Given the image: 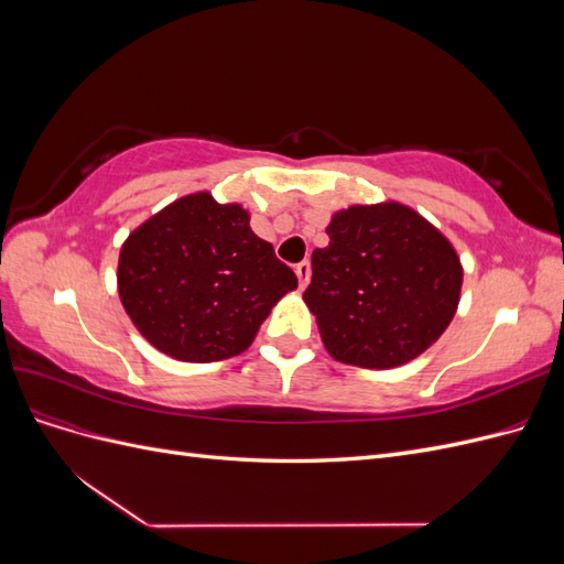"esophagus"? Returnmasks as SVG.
<instances>
[{"label":"esophagus","instance_id":"obj_1","mask_svg":"<svg viewBox=\"0 0 564 564\" xmlns=\"http://www.w3.org/2000/svg\"><path fill=\"white\" fill-rule=\"evenodd\" d=\"M311 275H313L311 263H308V261H301V263L296 265V278H299V286H301V289L308 286V282H311Z\"/></svg>","mask_w":564,"mask_h":564}]
</instances>
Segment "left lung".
Listing matches in <instances>:
<instances>
[{
	"label": "left lung",
	"instance_id": "obj_1",
	"mask_svg": "<svg viewBox=\"0 0 564 564\" xmlns=\"http://www.w3.org/2000/svg\"><path fill=\"white\" fill-rule=\"evenodd\" d=\"M327 235L303 301L334 360L402 367L445 334L464 265L431 220L400 202L352 204L332 216Z\"/></svg>",
	"mask_w": 564,
	"mask_h": 564
}]
</instances>
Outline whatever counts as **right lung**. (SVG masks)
Masks as SVG:
<instances>
[{
	"instance_id": "obj_1",
	"label": "right lung",
	"mask_w": 564,
	"mask_h": 564,
	"mask_svg": "<svg viewBox=\"0 0 564 564\" xmlns=\"http://www.w3.org/2000/svg\"><path fill=\"white\" fill-rule=\"evenodd\" d=\"M299 280L256 237L242 204L193 193L135 228L119 251L117 292L150 346L181 362L245 352Z\"/></svg>"
}]
</instances>
